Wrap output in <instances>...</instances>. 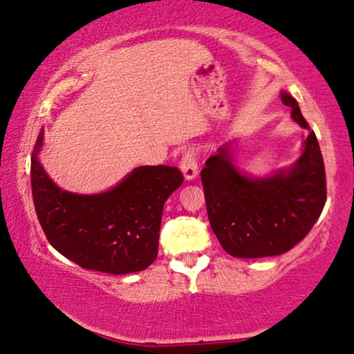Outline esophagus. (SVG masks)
<instances>
[{
	"label": "esophagus",
	"mask_w": 354,
	"mask_h": 354,
	"mask_svg": "<svg viewBox=\"0 0 354 354\" xmlns=\"http://www.w3.org/2000/svg\"><path fill=\"white\" fill-rule=\"evenodd\" d=\"M179 168H181L184 178L187 181H191L197 176L198 173V157H197V151L194 149H189V151L184 152V156L181 158V163H179Z\"/></svg>",
	"instance_id": "1"
}]
</instances>
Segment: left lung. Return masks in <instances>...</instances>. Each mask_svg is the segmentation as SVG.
Listing matches in <instances>:
<instances>
[{
    "mask_svg": "<svg viewBox=\"0 0 354 354\" xmlns=\"http://www.w3.org/2000/svg\"><path fill=\"white\" fill-rule=\"evenodd\" d=\"M292 118L310 129L295 97L281 93ZM288 170L268 178H248L232 165L229 146L218 149L202 168L208 221L221 247L236 258L282 255L297 245L326 205L324 158L315 131Z\"/></svg>",
    "mask_w": 354,
    "mask_h": 354,
    "instance_id": "1",
    "label": "left lung"
}]
</instances>
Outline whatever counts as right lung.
Here are the masks:
<instances>
[{
    "mask_svg": "<svg viewBox=\"0 0 354 354\" xmlns=\"http://www.w3.org/2000/svg\"><path fill=\"white\" fill-rule=\"evenodd\" d=\"M43 131L32 153V196L49 243L84 270L129 274L146 270L158 253L162 212L184 181L176 167H139L111 191L94 196L62 191L38 160Z\"/></svg>",
    "mask_w": 354,
    "mask_h": 354,
    "instance_id": "obj_1",
    "label": "right lung"
}]
</instances>
